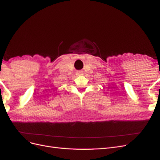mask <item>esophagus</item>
<instances>
[{"instance_id":"34e87169","label":"esophagus","mask_w":160,"mask_h":160,"mask_svg":"<svg viewBox=\"0 0 160 160\" xmlns=\"http://www.w3.org/2000/svg\"><path fill=\"white\" fill-rule=\"evenodd\" d=\"M76 73H77V75H81V74H82V72L78 71V72H76Z\"/></svg>"}]
</instances>
